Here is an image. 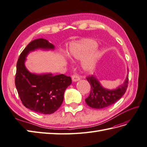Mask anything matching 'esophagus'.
<instances>
[{"label": "esophagus", "instance_id": "1", "mask_svg": "<svg viewBox=\"0 0 147 147\" xmlns=\"http://www.w3.org/2000/svg\"><path fill=\"white\" fill-rule=\"evenodd\" d=\"M80 80V78L79 77L78 74H75L72 76V80L73 82H76Z\"/></svg>", "mask_w": 147, "mask_h": 147}]
</instances>
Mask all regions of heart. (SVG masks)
<instances>
[{"label": "heart", "instance_id": "b5f03b06", "mask_svg": "<svg viewBox=\"0 0 147 147\" xmlns=\"http://www.w3.org/2000/svg\"><path fill=\"white\" fill-rule=\"evenodd\" d=\"M98 42L93 39L86 38L71 43L69 56L75 60L82 61L81 66L86 73L93 71L96 67L101 53L97 47Z\"/></svg>", "mask_w": 147, "mask_h": 147}]
</instances>
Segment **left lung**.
<instances>
[{
  "instance_id": "obj_1",
  "label": "left lung",
  "mask_w": 147,
  "mask_h": 147,
  "mask_svg": "<svg viewBox=\"0 0 147 147\" xmlns=\"http://www.w3.org/2000/svg\"><path fill=\"white\" fill-rule=\"evenodd\" d=\"M91 85L89 96L85 99L89 107L95 109H102L116 103L127 91L128 83V75L123 84L115 90L106 89L101 86L94 75L86 78Z\"/></svg>"
}]
</instances>
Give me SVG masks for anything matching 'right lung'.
Listing matches in <instances>:
<instances>
[{
    "mask_svg": "<svg viewBox=\"0 0 147 147\" xmlns=\"http://www.w3.org/2000/svg\"><path fill=\"white\" fill-rule=\"evenodd\" d=\"M54 46L42 38L30 42L20 54L17 63L15 84L24 106L34 112L52 114L59 108L64 93L71 84V78L64 74L54 76L51 73L36 74L25 66L26 57L37 49L53 50Z\"/></svg>",
    "mask_w": 147,
    "mask_h": 147,
    "instance_id": "right-lung-1",
    "label": "right lung"
}]
</instances>
